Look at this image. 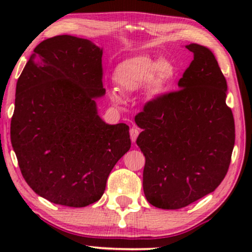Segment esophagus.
<instances>
[{
  "mask_svg": "<svg viewBox=\"0 0 252 252\" xmlns=\"http://www.w3.org/2000/svg\"><path fill=\"white\" fill-rule=\"evenodd\" d=\"M139 133H140V130L137 129L136 127H133V128L129 130L130 140H132V142H135L136 139H137V136H139Z\"/></svg>",
  "mask_w": 252,
  "mask_h": 252,
  "instance_id": "1",
  "label": "esophagus"
}]
</instances>
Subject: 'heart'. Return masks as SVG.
<instances>
[{"instance_id": "b5f03b06", "label": "heart", "mask_w": 252, "mask_h": 252, "mask_svg": "<svg viewBox=\"0 0 252 252\" xmlns=\"http://www.w3.org/2000/svg\"><path fill=\"white\" fill-rule=\"evenodd\" d=\"M174 66L170 61H155L148 56H136L124 61L116 67L113 79L117 87L123 93L139 91L148 84L153 96L164 94L174 78ZM112 99L122 101V97L112 93Z\"/></svg>"}]
</instances>
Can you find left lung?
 <instances>
[{
    "label": "left lung",
    "instance_id": "obj_1",
    "mask_svg": "<svg viewBox=\"0 0 252 252\" xmlns=\"http://www.w3.org/2000/svg\"><path fill=\"white\" fill-rule=\"evenodd\" d=\"M194 60L179 91L148 102L135 116L136 143L146 165L143 191L151 205L185 208L212 192L230 164L235 125L226 104L227 82L212 51L190 43Z\"/></svg>",
    "mask_w": 252,
    "mask_h": 252
}]
</instances>
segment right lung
Listing matches in <instances>:
<instances>
[{
	"label": "right lung",
	"mask_w": 252,
	"mask_h": 252,
	"mask_svg": "<svg viewBox=\"0 0 252 252\" xmlns=\"http://www.w3.org/2000/svg\"><path fill=\"white\" fill-rule=\"evenodd\" d=\"M103 49L57 35L37 44L17 81L10 136L27 185L41 197L84 208L102 197L130 148L129 127L97 113Z\"/></svg>",
	"instance_id": "obj_1"
}]
</instances>
